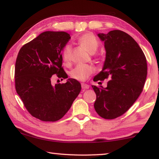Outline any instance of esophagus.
Segmentation results:
<instances>
[{
	"mask_svg": "<svg viewBox=\"0 0 159 159\" xmlns=\"http://www.w3.org/2000/svg\"><path fill=\"white\" fill-rule=\"evenodd\" d=\"M81 87H82L83 90H86V89H88V88H90V85L88 84H85V83H82Z\"/></svg>",
	"mask_w": 159,
	"mask_h": 159,
	"instance_id": "34e87169",
	"label": "esophagus"
}]
</instances>
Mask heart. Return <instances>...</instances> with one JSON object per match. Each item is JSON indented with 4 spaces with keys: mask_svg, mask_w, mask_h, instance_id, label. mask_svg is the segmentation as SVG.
Returning a JSON list of instances; mask_svg holds the SVG:
<instances>
[{
    "mask_svg": "<svg viewBox=\"0 0 159 159\" xmlns=\"http://www.w3.org/2000/svg\"><path fill=\"white\" fill-rule=\"evenodd\" d=\"M79 43L82 45L88 52L91 54L95 53L99 48V41L95 35L87 33L80 36L78 39ZM71 46L69 45H66L64 48L61 52V57L65 64H69L71 61ZM95 71V67L88 64H79L74 67L71 71V76L73 79L84 81L91 74Z\"/></svg>",
    "mask_w": 159,
    "mask_h": 159,
    "instance_id": "b5f03b06",
    "label": "heart"
}]
</instances>
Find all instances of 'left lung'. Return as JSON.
I'll return each instance as SVG.
<instances>
[{
	"label": "left lung",
	"instance_id": "8db88e82",
	"mask_svg": "<svg viewBox=\"0 0 159 159\" xmlns=\"http://www.w3.org/2000/svg\"><path fill=\"white\" fill-rule=\"evenodd\" d=\"M104 43L106 59L94 81L111 79L107 88L92 85L96 94L94 107L105 119H114L128 111L143 90L147 75L143 51L130 35L120 30L99 34Z\"/></svg>",
	"mask_w": 159,
	"mask_h": 159
}]
</instances>
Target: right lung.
I'll list each match as a JSON object with an SVG mask.
<instances>
[{
  "label": "right lung",
  "mask_w": 159,
  "mask_h": 159,
  "mask_svg": "<svg viewBox=\"0 0 159 159\" xmlns=\"http://www.w3.org/2000/svg\"><path fill=\"white\" fill-rule=\"evenodd\" d=\"M70 39L64 31H45L19 51L16 91L32 116L43 121L61 119L81 90L80 83L74 79L55 85L51 83L55 76L68 78L61 66V51Z\"/></svg>",
  "instance_id": "obj_1"
}]
</instances>
